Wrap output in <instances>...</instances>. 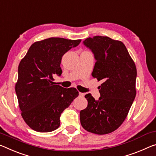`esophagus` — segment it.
Here are the masks:
<instances>
[{
  "label": "esophagus",
  "mask_w": 156,
  "mask_h": 156,
  "mask_svg": "<svg viewBox=\"0 0 156 156\" xmlns=\"http://www.w3.org/2000/svg\"><path fill=\"white\" fill-rule=\"evenodd\" d=\"M79 96H81V97H84V96H85V94H84V93H81V92H79Z\"/></svg>",
  "instance_id": "obj_1"
}]
</instances>
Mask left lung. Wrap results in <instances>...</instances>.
Listing matches in <instances>:
<instances>
[{"label":"left lung","instance_id":"left-lung-1","mask_svg":"<svg viewBox=\"0 0 156 156\" xmlns=\"http://www.w3.org/2000/svg\"><path fill=\"white\" fill-rule=\"evenodd\" d=\"M96 59L92 76L102 80L101 96L96 101L85 96L87 107L80 112V123L87 131L98 135L110 133L122 124L136 95L137 69L121 41L95 36L83 41Z\"/></svg>","mask_w":156,"mask_h":156}]
</instances>
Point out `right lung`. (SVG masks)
<instances>
[{"instance_id":"right-lung-1","label":"right lung","mask_w":156,"mask_h":156,"mask_svg":"<svg viewBox=\"0 0 156 156\" xmlns=\"http://www.w3.org/2000/svg\"><path fill=\"white\" fill-rule=\"evenodd\" d=\"M81 39L51 37L36 41L21 60L15 91L21 116L32 129L51 132L60 125V115L78 96L76 88L55 85L53 76H61L64 54Z\"/></svg>"}]
</instances>
